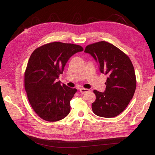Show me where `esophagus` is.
<instances>
[{"label":"esophagus","mask_w":155,"mask_h":155,"mask_svg":"<svg viewBox=\"0 0 155 155\" xmlns=\"http://www.w3.org/2000/svg\"><path fill=\"white\" fill-rule=\"evenodd\" d=\"M79 91H80V92L81 94H85V93L88 92L89 91V90H88V89H87V88H81L79 89Z\"/></svg>","instance_id":"esophagus-1"}]
</instances>
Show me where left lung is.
<instances>
[{
  "instance_id": "obj_1",
  "label": "left lung",
  "mask_w": 155,
  "mask_h": 155,
  "mask_svg": "<svg viewBox=\"0 0 155 155\" xmlns=\"http://www.w3.org/2000/svg\"><path fill=\"white\" fill-rule=\"evenodd\" d=\"M85 52L92 56L101 73L107 76L105 92L93 91L96 97L92 104L93 112L104 118L118 116L129 105L137 87L132 62L122 51L106 41L87 45Z\"/></svg>"
}]
</instances>
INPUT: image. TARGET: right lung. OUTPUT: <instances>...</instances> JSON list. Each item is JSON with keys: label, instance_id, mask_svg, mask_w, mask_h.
I'll return each mask as SVG.
<instances>
[{"label": "right lung", "instance_id": "add662e5", "mask_svg": "<svg viewBox=\"0 0 155 155\" xmlns=\"http://www.w3.org/2000/svg\"><path fill=\"white\" fill-rule=\"evenodd\" d=\"M82 46L61 42L45 44L31 54L25 72V87L32 109L41 118L57 121L70 112V101L77 92L56 82L69 58Z\"/></svg>", "mask_w": 155, "mask_h": 155}]
</instances>
